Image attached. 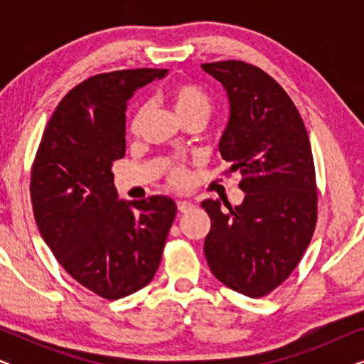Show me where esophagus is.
Wrapping results in <instances>:
<instances>
[{
  "mask_svg": "<svg viewBox=\"0 0 364 364\" xmlns=\"http://www.w3.org/2000/svg\"><path fill=\"white\" fill-rule=\"evenodd\" d=\"M177 208H178V212L186 213V212H188V210H192L193 203H192V202H187V200H178V202H177Z\"/></svg>",
  "mask_w": 364,
  "mask_h": 364,
  "instance_id": "1",
  "label": "esophagus"
}]
</instances>
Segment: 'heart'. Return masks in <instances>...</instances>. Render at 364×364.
Wrapping results in <instances>:
<instances>
[{
  "instance_id": "obj_1",
  "label": "heart",
  "mask_w": 364,
  "mask_h": 364,
  "mask_svg": "<svg viewBox=\"0 0 364 364\" xmlns=\"http://www.w3.org/2000/svg\"><path fill=\"white\" fill-rule=\"evenodd\" d=\"M164 99L171 104V107L176 111L177 117L181 121H200L205 124L213 111V99L205 89L193 82H177L168 86L164 91ZM147 107L141 104L134 111L131 122H129V131L132 134H139L142 127L144 119H146ZM167 183L173 188H183L191 182V173L183 164H171L166 171Z\"/></svg>"
}]
</instances>
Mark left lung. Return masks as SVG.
I'll return each instance as SVG.
<instances>
[{
    "label": "left lung",
    "mask_w": 364,
    "mask_h": 364,
    "mask_svg": "<svg viewBox=\"0 0 364 364\" xmlns=\"http://www.w3.org/2000/svg\"><path fill=\"white\" fill-rule=\"evenodd\" d=\"M227 89L230 119L218 151L238 172L240 207L205 200L210 232L203 252L217 280L260 298L282 285L310 245L318 218L315 162L290 96L260 68L243 61L202 64Z\"/></svg>",
    "instance_id": "left-lung-1"
}]
</instances>
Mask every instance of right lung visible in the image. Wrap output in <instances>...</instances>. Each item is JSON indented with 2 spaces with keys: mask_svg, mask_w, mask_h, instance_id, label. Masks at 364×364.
Returning a JSON list of instances; mask_svg holds the SVG:
<instances>
[{
  "mask_svg": "<svg viewBox=\"0 0 364 364\" xmlns=\"http://www.w3.org/2000/svg\"><path fill=\"white\" fill-rule=\"evenodd\" d=\"M167 69H124L79 82L54 109L31 167L33 213L61 267L106 300L156 275L177 213L167 197L117 200L112 162L126 154V106Z\"/></svg>",
  "mask_w": 364,
  "mask_h": 364,
  "instance_id": "obj_1",
  "label": "right lung"
}]
</instances>
